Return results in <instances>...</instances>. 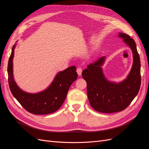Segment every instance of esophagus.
Segmentation results:
<instances>
[{"label":"esophagus","mask_w":149,"mask_h":149,"mask_svg":"<svg viewBox=\"0 0 149 149\" xmlns=\"http://www.w3.org/2000/svg\"><path fill=\"white\" fill-rule=\"evenodd\" d=\"M76 71H77V73L79 76H81V73H82V69L81 68H78L77 70H76Z\"/></svg>","instance_id":"1"}]
</instances>
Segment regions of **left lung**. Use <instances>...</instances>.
I'll use <instances>...</instances> for the list:
<instances>
[{"label": "left lung", "instance_id": "left-lung-1", "mask_svg": "<svg viewBox=\"0 0 149 149\" xmlns=\"http://www.w3.org/2000/svg\"><path fill=\"white\" fill-rule=\"evenodd\" d=\"M118 35L130 48L133 55L132 66L127 78L119 83L107 80L102 69L106 60L104 56L88 65L82 73L87 83L90 104L94 110L102 113L125 109L137 95L141 86V60L136 42L127 34L120 32Z\"/></svg>", "mask_w": 149, "mask_h": 149}]
</instances>
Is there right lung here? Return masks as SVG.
Returning <instances> with one entry per match:
<instances>
[{"mask_svg": "<svg viewBox=\"0 0 149 149\" xmlns=\"http://www.w3.org/2000/svg\"><path fill=\"white\" fill-rule=\"evenodd\" d=\"M16 45H13L8 60L7 72L10 91L24 109L33 114H48L56 111L65 101L70 86L78 78L75 66L58 73L49 86L37 93H26L15 83L13 74V58Z\"/></svg>", "mask_w": 149, "mask_h": 149, "instance_id": "add662e5", "label": "right lung"}]
</instances>
